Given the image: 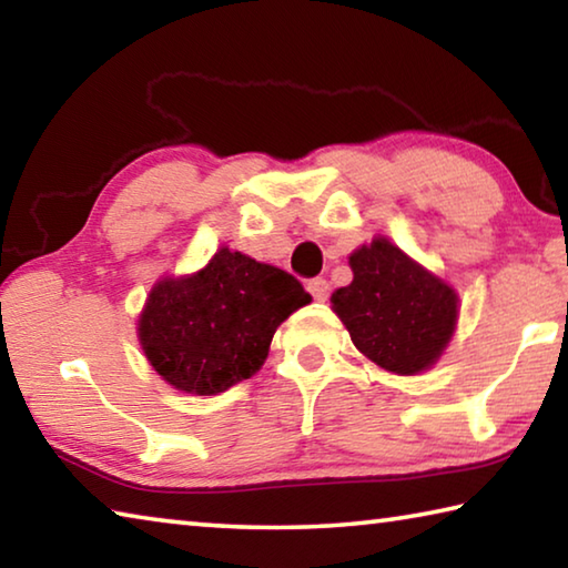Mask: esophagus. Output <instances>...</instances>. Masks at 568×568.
<instances>
[{"label":"esophagus","mask_w":568,"mask_h":568,"mask_svg":"<svg viewBox=\"0 0 568 568\" xmlns=\"http://www.w3.org/2000/svg\"><path fill=\"white\" fill-rule=\"evenodd\" d=\"M307 291H311L315 301H325V297H328V293H331V285H328V281H325V277H313V281L307 283Z\"/></svg>","instance_id":"obj_1"}]
</instances>
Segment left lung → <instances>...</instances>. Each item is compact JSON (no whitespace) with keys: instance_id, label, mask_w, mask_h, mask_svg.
Segmentation results:
<instances>
[{"instance_id":"8db88e82","label":"left lung","mask_w":568,"mask_h":568,"mask_svg":"<svg viewBox=\"0 0 568 568\" xmlns=\"http://www.w3.org/2000/svg\"><path fill=\"white\" fill-rule=\"evenodd\" d=\"M348 265L353 281L331 303L355 348L396 376L428 371L454 338L458 293L383 235L353 250Z\"/></svg>"}]
</instances>
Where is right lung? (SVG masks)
Returning a JSON list of instances; mask_svg holds the SVG:
<instances>
[{
	"label": "right lung",
	"mask_w": 568,
	"mask_h": 568,
	"mask_svg": "<svg viewBox=\"0 0 568 568\" xmlns=\"http://www.w3.org/2000/svg\"><path fill=\"white\" fill-rule=\"evenodd\" d=\"M307 303L291 273L220 247L197 273L152 285L138 338L172 388L217 396L263 368L277 325Z\"/></svg>",
	"instance_id": "obj_1"
}]
</instances>
